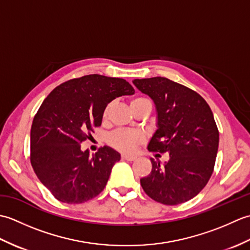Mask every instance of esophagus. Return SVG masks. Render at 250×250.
<instances>
[{
	"label": "esophagus",
	"mask_w": 250,
	"mask_h": 250,
	"mask_svg": "<svg viewBox=\"0 0 250 250\" xmlns=\"http://www.w3.org/2000/svg\"><path fill=\"white\" fill-rule=\"evenodd\" d=\"M122 159L126 161H134V160H136V157L131 156V155H125V153H124V155H122Z\"/></svg>",
	"instance_id": "obj_1"
}]
</instances>
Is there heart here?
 Instances as JSON below:
<instances>
[{
    "label": "heart",
    "mask_w": 250,
    "mask_h": 250,
    "mask_svg": "<svg viewBox=\"0 0 250 250\" xmlns=\"http://www.w3.org/2000/svg\"><path fill=\"white\" fill-rule=\"evenodd\" d=\"M144 103L151 104L150 101L148 99L139 97V98H135L134 100H132L131 106L137 105V104H144ZM107 111H108V107L105 109L104 116L107 115ZM142 140H143L142 135L140 133H137V132L119 130V131H116L115 133H113L109 136L108 142L111 146L116 148V149H119L125 152H132L135 150L136 146L140 144Z\"/></svg>",
    "instance_id": "1"
}]
</instances>
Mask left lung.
Masks as SVG:
<instances>
[{
    "label": "left lung",
    "mask_w": 250,
    "mask_h": 250,
    "mask_svg": "<svg viewBox=\"0 0 250 250\" xmlns=\"http://www.w3.org/2000/svg\"><path fill=\"white\" fill-rule=\"evenodd\" d=\"M133 83L157 110V130L148 150L169 155L164 164L150 159L151 172L141 178V186L159 203L187 202L205 187L214 171L219 132L213 111L199 93L166 77L134 79Z\"/></svg>",
    "instance_id": "1"
}]
</instances>
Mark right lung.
I'll use <instances>...</instances> for the list:
<instances>
[{
  "mask_svg": "<svg viewBox=\"0 0 250 250\" xmlns=\"http://www.w3.org/2000/svg\"><path fill=\"white\" fill-rule=\"evenodd\" d=\"M134 89L122 78L98 74L74 78L49 93L31 126V164L57 200L83 203L105 188L120 153L104 146L89 156L81 144L102 124L108 103Z\"/></svg>",
  "mask_w": 250,
  "mask_h": 250,
  "instance_id": "obj_1",
  "label": "right lung"
}]
</instances>
